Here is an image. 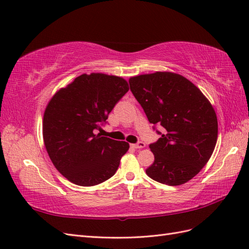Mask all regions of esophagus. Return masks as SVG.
<instances>
[{
	"label": "esophagus",
	"mask_w": 249,
	"mask_h": 249,
	"mask_svg": "<svg viewBox=\"0 0 249 249\" xmlns=\"http://www.w3.org/2000/svg\"><path fill=\"white\" fill-rule=\"evenodd\" d=\"M133 146L135 147V149H143V147L145 146V143L143 141H139V142H137L136 144H133Z\"/></svg>",
	"instance_id": "esophagus-1"
}]
</instances>
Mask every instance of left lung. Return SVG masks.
Instances as JSON below:
<instances>
[{
  "label": "left lung",
  "mask_w": 249,
  "mask_h": 249,
  "mask_svg": "<svg viewBox=\"0 0 249 249\" xmlns=\"http://www.w3.org/2000/svg\"><path fill=\"white\" fill-rule=\"evenodd\" d=\"M134 94L160 138L150 144L154 162L145 172L161 184L189 181L209 161L217 141L218 125L212 105L181 75L157 71L129 79ZM158 124L163 133L156 129Z\"/></svg>",
  "instance_id": "8db88e82"
}]
</instances>
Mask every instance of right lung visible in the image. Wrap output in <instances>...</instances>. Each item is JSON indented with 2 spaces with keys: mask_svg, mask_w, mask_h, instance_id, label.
I'll return each instance as SVG.
<instances>
[{
  "mask_svg": "<svg viewBox=\"0 0 249 249\" xmlns=\"http://www.w3.org/2000/svg\"><path fill=\"white\" fill-rule=\"evenodd\" d=\"M128 89L121 77L83 73L51 98L44 114V142L51 161L68 181L94 186L114 176L129 144L96 130Z\"/></svg>",
  "mask_w": 249,
  "mask_h": 249,
  "instance_id": "1",
  "label": "right lung"
}]
</instances>
